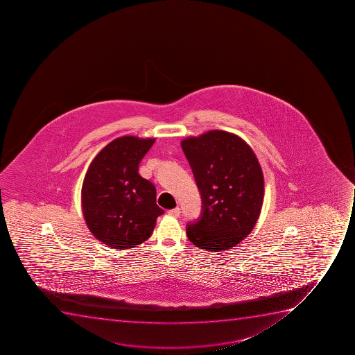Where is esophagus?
<instances>
[{
	"label": "esophagus",
	"instance_id": "esophagus-1",
	"mask_svg": "<svg viewBox=\"0 0 355 355\" xmlns=\"http://www.w3.org/2000/svg\"><path fill=\"white\" fill-rule=\"evenodd\" d=\"M168 214L171 215V216H175V218H177V216H180V208L175 207L173 208V209H170V211H168Z\"/></svg>",
	"mask_w": 355,
	"mask_h": 355
}]
</instances>
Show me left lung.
<instances>
[{
	"label": "left lung",
	"instance_id": "8db88e82",
	"mask_svg": "<svg viewBox=\"0 0 355 355\" xmlns=\"http://www.w3.org/2000/svg\"><path fill=\"white\" fill-rule=\"evenodd\" d=\"M182 148L202 200L200 218L187 225V237L211 252L232 249L252 232L261 211L258 158L242 137L225 130L187 137Z\"/></svg>",
	"mask_w": 355,
	"mask_h": 355
}]
</instances>
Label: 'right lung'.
I'll list each match as a JSON object with an SVG mask.
<instances>
[{"instance_id": "obj_1", "label": "right lung", "mask_w": 355, "mask_h": 355, "mask_svg": "<svg viewBox=\"0 0 355 355\" xmlns=\"http://www.w3.org/2000/svg\"><path fill=\"white\" fill-rule=\"evenodd\" d=\"M155 139L120 137L99 151L82 185V211L89 230L105 245L130 249L146 242L164 211L156 189L139 175Z\"/></svg>"}]
</instances>
